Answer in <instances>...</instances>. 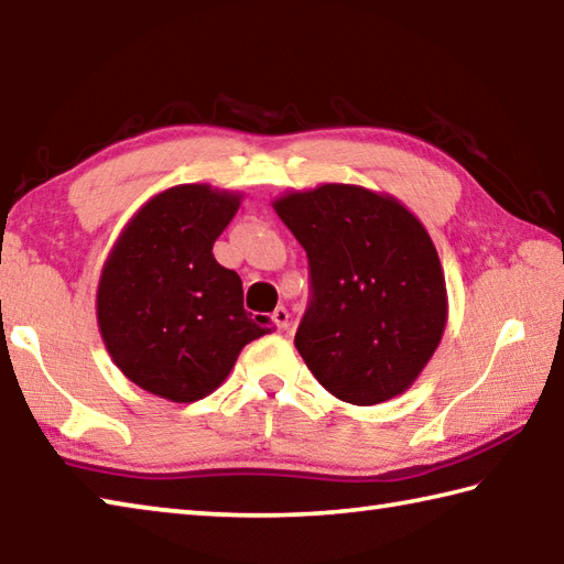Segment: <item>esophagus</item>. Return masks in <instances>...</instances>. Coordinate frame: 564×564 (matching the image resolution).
Masks as SVG:
<instances>
[{
  "label": "esophagus",
  "instance_id": "34e87169",
  "mask_svg": "<svg viewBox=\"0 0 564 564\" xmlns=\"http://www.w3.org/2000/svg\"><path fill=\"white\" fill-rule=\"evenodd\" d=\"M289 311H285V307L281 305V307H275L273 311V315H271V319H273V325H275V329H279V333H283L285 327H289Z\"/></svg>",
  "mask_w": 564,
  "mask_h": 564
}]
</instances>
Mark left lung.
Here are the masks:
<instances>
[{"label":"left lung","mask_w":564,"mask_h":564,"mask_svg":"<svg viewBox=\"0 0 564 564\" xmlns=\"http://www.w3.org/2000/svg\"><path fill=\"white\" fill-rule=\"evenodd\" d=\"M271 205L311 263L313 297L295 333L307 369L345 403L405 393L447 325L443 263L421 219L393 195L347 183Z\"/></svg>","instance_id":"1"}]
</instances>
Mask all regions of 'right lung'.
Returning <instances> with one entry per match:
<instances>
[{"instance_id": "right-lung-1", "label": "right lung", "mask_w": 564, "mask_h": 564, "mask_svg": "<svg viewBox=\"0 0 564 564\" xmlns=\"http://www.w3.org/2000/svg\"><path fill=\"white\" fill-rule=\"evenodd\" d=\"M241 193L207 183L153 195L121 229L99 273L97 325L129 381L173 403H193L223 383L249 341L273 333L245 311L237 271L213 247Z\"/></svg>"}]
</instances>
